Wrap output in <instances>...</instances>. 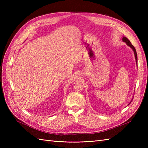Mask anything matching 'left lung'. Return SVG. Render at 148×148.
Listing matches in <instances>:
<instances>
[{
  "label": "left lung",
  "instance_id": "left-lung-1",
  "mask_svg": "<svg viewBox=\"0 0 148 148\" xmlns=\"http://www.w3.org/2000/svg\"><path fill=\"white\" fill-rule=\"evenodd\" d=\"M122 40H123V42H126L127 45H128V46L130 47L133 49V51H134V53H135V56L136 62V63H137V62H138V61H137V60H138V59H137V53H136V49H135V47H134V46L132 45V43L130 42V41L129 40H128L126 37H123Z\"/></svg>",
  "mask_w": 148,
  "mask_h": 148
}]
</instances>
